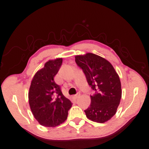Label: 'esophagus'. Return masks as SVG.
Masks as SVG:
<instances>
[{
  "label": "esophagus",
  "instance_id": "1",
  "mask_svg": "<svg viewBox=\"0 0 149 149\" xmlns=\"http://www.w3.org/2000/svg\"><path fill=\"white\" fill-rule=\"evenodd\" d=\"M80 93H77V94H76V95H74V97L75 98V99H78V98L80 97Z\"/></svg>",
  "mask_w": 149,
  "mask_h": 149
}]
</instances>
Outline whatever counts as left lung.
Segmentation results:
<instances>
[{"instance_id":"1","label":"left lung","mask_w":149,"mask_h":149,"mask_svg":"<svg viewBox=\"0 0 149 149\" xmlns=\"http://www.w3.org/2000/svg\"><path fill=\"white\" fill-rule=\"evenodd\" d=\"M75 61L95 91L90 95V106L84 110L86 117L94 122H106L116 114L121 99L118 74L108 61L92 53L76 56Z\"/></svg>"}]
</instances>
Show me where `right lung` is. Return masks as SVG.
Segmentation results:
<instances>
[{
	"label": "right lung",
	"instance_id": "right-lung-1",
	"mask_svg": "<svg viewBox=\"0 0 149 149\" xmlns=\"http://www.w3.org/2000/svg\"><path fill=\"white\" fill-rule=\"evenodd\" d=\"M62 61L58 58L47 61L44 68L36 72L30 87L31 111L40 124L46 127H55L65 121L72 104L54 80Z\"/></svg>",
	"mask_w": 149,
	"mask_h": 149
}]
</instances>
